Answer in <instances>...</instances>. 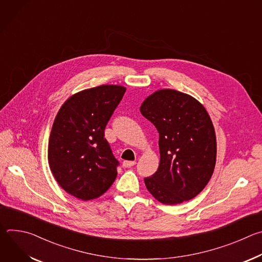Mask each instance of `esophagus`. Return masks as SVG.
<instances>
[{
  "mask_svg": "<svg viewBox=\"0 0 262 262\" xmlns=\"http://www.w3.org/2000/svg\"><path fill=\"white\" fill-rule=\"evenodd\" d=\"M135 165H136V162H134V161H124L123 162V167H125V168L133 167Z\"/></svg>",
  "mask_w": 262,
  "mask_h": 262,
  "instance_id": "obj_1",
  "label": "esophagus"
}]
</instances>
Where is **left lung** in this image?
Listing matches in <instances>:
<instances>
[{
  "mask_svg": "<svg viewBox=\"0 0 262 262\" xmlns=\"http://www.w3.org/2000/svg\"><path fill=\"white\" fill-rule=\"evenodd\" d=\"M140 111L160 135V166L144 178L147 190L167 205L193 199L215 166L216 140L206 110L188 94L164 89L148 96Z\"/></svg>",
  "mask_w": 262,
  "mask_h": 262,
  "instance_id": "8db88e82",
  "label": "left lung"
}]
</instances>
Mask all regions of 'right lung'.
<instances>
[{"mask_svg": "<svg viewBox=\"0 0 262 262\" xmlns=\"http://www.w3.org/2000/svg\"><path fill=\"white\" fill-rule=\"evenodd\" d=\"M125 88L101 85L69 97L54 121L49 164L68 194L84 201L104 194L117 176L119 162L104 138L105 126Z\"/></svg>", "mask_w": 262, "mask_h": 262, "instance_id": "1", "label": "right lung"}]
</instances>
